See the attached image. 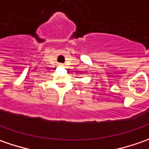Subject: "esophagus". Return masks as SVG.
Wrapping results in <instances>:
<instances>
[{"mask_svg":"<svg viewBox=\"0 0 149 149\" xmlns=\"http://www.w3.org/2000/svg\"><path fill=\"white\" fill-rule=\"evenodd\" d=\"M60 66H63V65H60Z\"/></svg>","mask_w":149,"mask_h":149,"instance_id":"obj_1","label":"esophagus"}]
</instances>
